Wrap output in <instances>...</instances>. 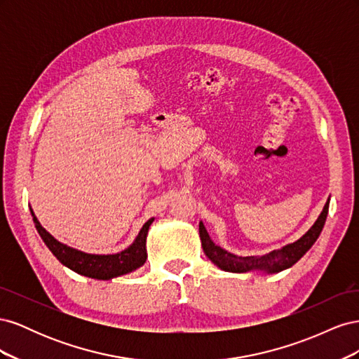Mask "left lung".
I'll return each instance as SVG.
<instances>
[{"label": "left lung", "mask_w": 359, "mask_h": 359, "mask_svg": "<svg viewBox=\"0 0 359 359\" xmlns=\"http://www.w3.org/2000/svg\"><path fill=\"white\" fill-rule=\"evenodd\" d=\"M328 208H330V199L327 203H325L320 215L318 217V220L314 222V224L299 238L298 241L287 244L278 250H274V252L264 256L243 257V256H236L226 252V250L212 243L208 232L205 229L203 223L201 222L199 235H201L203 253L208 256V259L214 265H217L223 271H227V273H248V271H264V273H268V274L280 273V271L287 269L292 265H295L298 260L309 252L311 245L316 243L323 229L325 220H327Z\"/></svg>", "instance_id": "1"}]
</instances>
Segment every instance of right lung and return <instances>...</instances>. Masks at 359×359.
<instances>
[{"label": "right lung", "mask_w": 359, "mask_h": 359, "mask_svg": "<svg viewBox=\"0 0 359 359\" xmlns=\"http://www.w3.org/2000/svg\"><path fill=\"white\" fill-rule=\"evenodd\" d=\"M31 214H32V220H34L39 235L53 253V256H55L64 266L70 268L72 271H74V273H78L81 276L97 278V280H111V278L132 273V271L137 269L139 266H142L145 264L147 235H148L149 226L154 222V219H149L142 226V229L139 231L133 244L127 247L126 250H123V252L115 253V255H90L57 241L55 238H53L45 227L40 224L32 210H31Z\"/></svg>", "instance_id": "right-lung-1"}]
</instances>
